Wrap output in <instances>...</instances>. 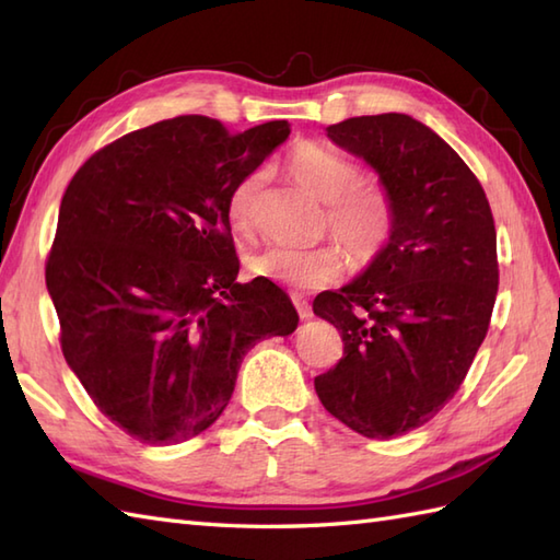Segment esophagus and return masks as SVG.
I'll list each match as a JSON object with an SVG mask.
<instances>
[{
  "mask_svg": "<svg viewBox=\"0 0 560 560\" xmlns=\"http://www.w3.org/2000/svg\"><path fill=\"white\" fill-rule=\"evenodd\" d=\"M292 304H294V308H296V314H300V318H312L314 316V312H312V304H308V300L304 294H300V292H292Z\"/></svg>",
  "mask_w": 560,
  "mask_h": 560,
  "instance_id": "34e87169",
  "label": "esophagus"
}]
</instances>
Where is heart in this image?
I'll return each mask as SVG.
<instances>
[{
	"mask_svg": "<svg viewBox=\"0 0 560 560\" xmlns=\"http://www.w3.org/2000/svg\"><path fill=\"white\" fill-rule=\"evenodd\" d=\"M292 179L326 201V225L338 234L359 264L374 260L395 230V201L385 186L362 179V170L320 141H300L284 158ZM264 177L248 172L232 186L228 196V220L234 232L248 234L256 222V201ZM248 270L256 278L296 290H316L342 278L347 254L338 242H323L312 248L270 244L248 256Z\"/></svg>",
	"mask_w": 560,
	"mask_h": 560,
	"instance_id": "obj_1",
	"label": "heart"
}]
</instances>
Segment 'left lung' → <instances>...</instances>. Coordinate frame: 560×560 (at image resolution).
I'll use <instances>...</instances> for the list:
<instances>
[{
    "mask_svg": "<svg viewBox=\"0 0 560 560\" xmlns=\"http://www.w3.org/2000/svg\"><path fill=\"white\" fill-rule=\"evenodd\" d=\"M328 139L378 172L395 230L362 276L316 296L345 352L314 385L345 427L402 436L441 412L487 338L499 292L491 206L465 160L412 117H352Z\"/></svg>",
    "mask_w": 560,
    "mask_h": 560,
    "instance_id": "left-lung-1",
    "label": "left lung"
}]
</instances>
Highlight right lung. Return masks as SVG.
<instances>
[{
  "instance_id": "obj_1",
  "label": "right lung",
  "mask_w": 560,
  "mask_h": 560,
  "mask_svg": "<svg viewBox=\"0 0 560 560\" xmlns=\"http://www.w3.org/2000/svg\"><path fill=\"white\" fill-rule=\"evenodd\" d=\"M290 136L163 119L95 151L61 196L45 280L67 364L148 445L189 441L228 407L244 354L296 316L276 282H237L232 186Z\"/></svg>"
}]
</instances>
